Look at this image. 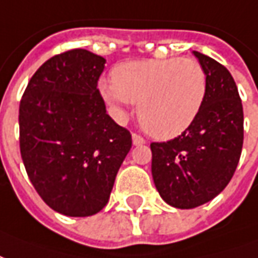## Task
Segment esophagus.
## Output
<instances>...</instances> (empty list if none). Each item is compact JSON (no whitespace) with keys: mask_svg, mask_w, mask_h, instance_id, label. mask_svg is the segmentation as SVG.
I'll use <instances>...</instances> for the list:
<instances>
[{"mask_svg":"<svg viewBox=\"0 0 258 258\" xmlns=\"http://www.w3.org/2000/svg\"><path fill=\"white\" fill-rule=\"evenodd\" d=\"M132 140H133V144H135V146H143V144H146V140H144L140 135H137V133H133V135H132Z\"/></svg>","mask_w":258,"mask_h":258,"instance_id":"obj_1","label":"esophagus"}]
</instances>
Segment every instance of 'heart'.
I'll return each instance as SVG.
<instances>
[{
    "instance_id": "b5f03b06",
    "label": "heart",
    "mask_w": 258,
    "mask_h": 258,
    "mask_svg": "<svg viewBox=\"0 0 258 258\" xmlns=\"http://www.w3.org/2000/svg\"><path fill=\"white\" fill-rule=\"evenodd\" d=\"M103 99L119 112L139 103L143 127L157 139H173L195 121L204 106L208 81L204 67L191 57L133 60L112 70V81H101Z\"/></svg>"
}]
</instances>
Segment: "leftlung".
I'll list each match as a JSON object with an SVG mask.
<instances>
[{"label":"left lung","instance_id":"1","mask_svg":"<svg viewBox=\"0 0 258 258\" xmlns=\"http://www.w3.org/2000/svg\"><path fill=\"white\" fill-rule=\"evenodd\" d=\"M194 54L206 73L204 106L180 136L151 143L154 184L163 201L177 209L216 198L234 176L243 146V108L232 75L206 54Z\"/></svg>","mask_w":258,"mask_h":258}]
</instances>
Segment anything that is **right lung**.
<instances>
[{
	"label": "right lung",
	"mask_w": 258,
	"mask_h": 258,
	"mask_svg": "<svg viewBox=\"0 0 258 258\" xmlns=\"http://www.w3.org/2000/svg\"><path fill=\"white\" fill-rule=\"evenodd\" d=\"M106 59L71 49L46 60L19 107L20 154L45 204L70 217L100 212L132 147L131 132L106 112L97 81Z\"/></svg>",
	"instance_id": "obj_1"
}]
</instances>
